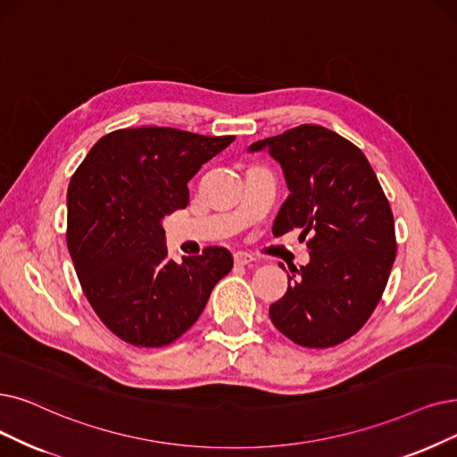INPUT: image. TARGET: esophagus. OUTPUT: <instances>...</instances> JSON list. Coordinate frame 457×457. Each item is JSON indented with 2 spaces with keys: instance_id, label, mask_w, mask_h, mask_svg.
Here are the masks:
<instances>
[{
  "instance_id": "obj_1",
  "label": "esophagus",
  "mask_w": 457,
  "mask_h": 457,
  "mask_svg": "<svg viewBox=\"0 0 457 457\" xmlns=\"http://www.w3.org/2000/svg\"><path fill=\"white\" fill-rule=\"evenodd\" d=\"M254 261V257L251 253H245V251H236L234 253V262L238 264V266H244V264H249V262H253Z\"/></svg>"
}]
</instances>
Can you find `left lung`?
Listing matches in <instances>:
<instances>
[{
  "label": "left lung",
  "mask_w": 457,
  "mask_h": 457,
  "mask_svg": "<svg viewBox=\"0 0 457 457\" xmlns=\"http://www.w3.org/2000/svg\"><path fill=\"white\" fill-rule=\"evenodd\" d=\"M264 150L290 191L273 236L295 228L303 240L312 236V259L292 270L270 319L295 343L326 349L354 336L385 292L395 261L394 215L366 155L326 127L300 125L247 148Z\"/></svg>",
  "instance_id": "1"
}]
</instances>
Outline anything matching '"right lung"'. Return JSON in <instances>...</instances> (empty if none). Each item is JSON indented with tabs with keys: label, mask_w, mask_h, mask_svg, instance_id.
I'll list each match as a JSON object with an SVG mask.
<instances>
[{
	"label": "right lung",
	"mask_w": 457,
	"mask_h": 457,
	"mask_svg": "<svg viewBox=\"0 0 457 457\" xmlns=\"http://www.w3.org/2000/svg\"><path fill=\"white\" fill-rule=\"evenodd\" d=\"M234 137L138 127L103 137L67 189V247L94 312L120 339L162 346L204 312L232 270L225 247L178 264L162 219L189 203L187 181Z\"/></svg>",
	"instance_id": "obj_1"
}]
</instances>
